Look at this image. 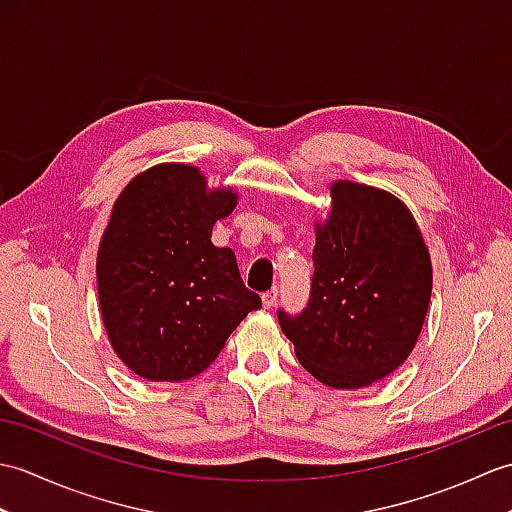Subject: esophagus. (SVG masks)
<instances>
[{
    "mask_svg": "<svg viewBox=\"0 0 512 512\" xmlns=\"http://www.w3.org/2000/svg\"><path fill=\"white\" fill-rule=\"evenodd\" d=\"M262 306H264L266 310H270V308H275V306H277V288L264 292V295H262Z\"/></svg>",
    "mask_w": 512,
    "mask_h": 512,
    "instance_id": "1",
    "label": "esophagus"
}]
</instances>
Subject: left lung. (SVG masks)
<instances>
[{"label": "left lung", "instance_id": "obj_1", "mask_svg": "<svg viewBox=\"0 0 512 512\" xmlns=\"http://www.w3.org/2000/svg\"><path fill=\"white\" fill-rule=\"evenodd\" d=\"M330 198L328 220L314 222L308 308L277 317L319 383L363 389L396 372L416 347L431 301V257L394 193L336 180Z\"/></svg>", "mask_w": 512, "mask_h": 512}]
</instances>
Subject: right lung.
I'll return each instance as SVG.
<instances>
[{"instance_id": "1", "label": "right lung", "mask_w": 512, "mask_h": 512, "mask_svg": "<svg viewBox=\"0 0 512 512\" xmlns=\"http://www.w3.org/2000/svg\"><path fill=\"white\" fill-rule=\"evenodd\" d=\"M231 187L209 189L204 173L160 162L127 184L96 255L101 319L112 350L151 383L198 376L248 312L262 308L217 248V220L237 206Z\"/></svg>"}]
</instances>
